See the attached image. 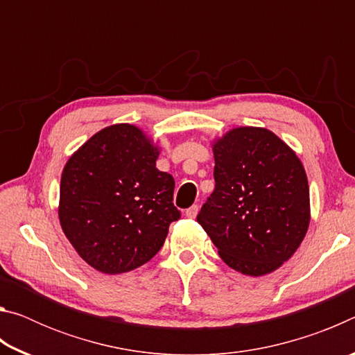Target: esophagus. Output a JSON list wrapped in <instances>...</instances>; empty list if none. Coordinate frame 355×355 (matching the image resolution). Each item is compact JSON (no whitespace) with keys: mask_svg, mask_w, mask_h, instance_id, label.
<instances>
[{"mask_svg":"<svg viewBox=\"0 0 355 355\" xmlns=\"http://www.w3.org/2000/svg\"><path fill=\"white\" fill-rule=\"evenodd\" d=\"M197 213H199V207L197 205H192L191 208H188L184 211V214H186V218H189V219H194L196 216H197Z\"/></svg>","mask_w":355,"mask_h":355,"instance_id":"esophagus-1","label":"esophagus"}]
</instances>
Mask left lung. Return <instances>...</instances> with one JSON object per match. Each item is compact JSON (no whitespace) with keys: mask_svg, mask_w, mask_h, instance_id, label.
Masks as SVG:
<instances>
[{"mask_svg":"<svg viewBox=\"0 0 355 355\" xmlns=\"http://www.w3.org/2000/svg\"><path fill=\"white\" fill-rule=\"evenodd\" d=\"M214 191L197 222L235 271L260 277L297 250L310 224V191L296 153L272 131L233 128L213 144Z\"/></svg>","mask_w":355,"mask_h":355,"instance_id":"obj_1","label":"left lung"}]
</instances>
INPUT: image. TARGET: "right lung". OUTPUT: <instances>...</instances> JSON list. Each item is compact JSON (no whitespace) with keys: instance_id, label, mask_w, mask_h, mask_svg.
<instances>
[{"instance_id":"right-lung-1","label":"right lung","mask_w":355,"mask_h":355,"mask_svg":"<svg viewBox=\"0 0 355 355\" xmlns=\"http://www.w3.org/2000/svg\"><path fill=\"white\" fill-rule=\"evenodd\" d=\"M159 148L130 123L95 133L65 164L59 222L84 261L105 274L133 271L158 254L171 222L175 182L156 169Z\"/></svg>"}]
</instances>
